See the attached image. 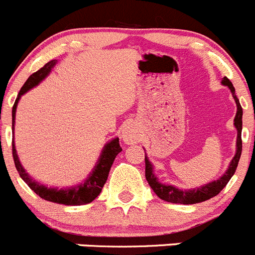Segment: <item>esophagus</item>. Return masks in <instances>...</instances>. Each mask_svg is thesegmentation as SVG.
<instances>
[{"instance_id":"1","label":"esophagus","mask_w":255,"mask_h":255,"mask_svg":"<svg viewBox=\"0 0 255 255\" xmlns=\"http://www.w3.org/2000/svg\"><path fill=\"white\" fill-rule=\"evenodd\" d=\"M122 138L125 143L133 144L138 141V132L133 125H127L122 129Z\"/></svg>"}]
</instances>
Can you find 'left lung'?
Here are the masks:
<instances>
[{
  "instance_id": "obj_1",
  "label": "left lung",
  "mask_w": 255,
  "mask_h": 255,
  "mask_svg": "<svg viewBox=\"0 0 255 255\" xmlns=\"http://www.w3.org/2000/svg\"><path fill=\"white\" fill-rule=\"evenodd\" d=\"M221 84L229 88L230 92H232L233 98H234L235 103H237V114H235V118H234V126L235 128H237L238 135H237V149H235L234 157H233V160L230 161L229 166H228V170L225 171V172L223 173L218 180H214V181H210L209 184H205L200 187H195V189L182 190L173 186V185L162 184V182L158 180V177L154 175V171H153L154 168H153V165H152V162L149 161L147 154H144V162H146V180L148 181L149 186H151V189L153 190L154 194L160 197V199L167 201V203L191 205V204H197V203L206 201V200L216 196L221 190L227 186V184L229 182L230 178L233 177L235 170H237L240 154H242L243 109L239 103V99H238L237 95H235V89L234 87H233L232 82L225 77L223 78V80H221Z\"/></svg>"
}]
</instances>
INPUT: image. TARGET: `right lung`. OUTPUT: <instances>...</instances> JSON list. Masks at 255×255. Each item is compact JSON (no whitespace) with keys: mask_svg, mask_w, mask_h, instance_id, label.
I'll return each mask as SVG.
<instances>
[{"mask_svg":"<svg viewBox=\"0 0 255 255\" xmlns=\"http://www.w3.org/2000/svg\"><path fill=\"white\" fill-rule=\"evenodd\" d=\"M56 63H58V60H51L49 61V63L45 64L40 70H37L36 73L30 75V78L26 80L23 87L21 88L17 98H16L15 101V104H13L12 107V135L13 133H15L13 129H15L16 109H17V104L18 102H20V98L25 94V93H27L28 90L35 88L36 85H39L40 83L51 73L52 68L56 65ZM121 151H122V148H121L120 146V138L116 137V138L111 139V141H109L108 143H106V146L103 147L101 154H99L98 161H97L95 166L93 167L92 172L88 175V177L85 178L84 181L75 185V186L59 189V187H47L46 185L40 184L39 181H36L34 177H31V176L26 172L23 166L21 165L20 158H18L17 152H16L15 141L12 139V156L13 161H15L16 170L20 173V177L28 185V187H30L35 194L39 195L41 199L51 201V203L63 204V205L70 206L84 205V204L92 203L93 200L101 194L102 189H103L104 184H106L107 181V178H108L109 170H111L112 165H113L114 158H116L117 154L120 153Z\"/></svg>","mask_w":255,"mask_h":255,"instance_id":"obj_1","label":"right lung"}]
</instances>
